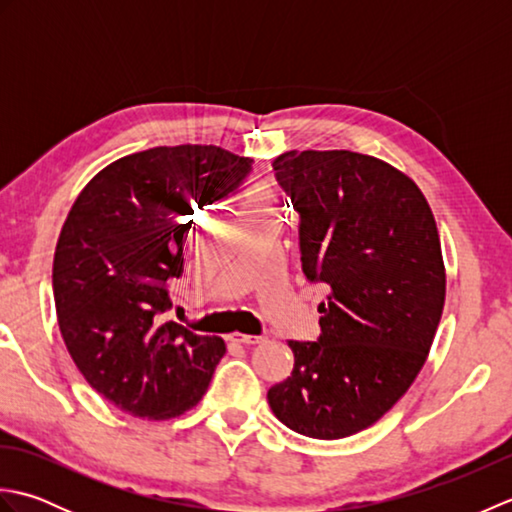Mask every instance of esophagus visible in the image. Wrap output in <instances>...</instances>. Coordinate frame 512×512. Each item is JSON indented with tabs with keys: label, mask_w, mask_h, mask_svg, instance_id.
Listing matches in <instances>:
<instances>
[{
	"label": "esophagus",
	"mask_w": 512,
	"mask_h": 512,
	"mask_svg": "<svg viewBox=\"0 0 512 512\" xmlns=\"http://www.w3.org/2000/svg\"><path fill=\"white\" fill-rule=\"evenodd\" d=\"M233 343H242V345H255V343H262L266 341V336H255V334H239V332H233L231 336H228Z\"/></svg>",
	"instance_id": "34e87169"
}]
</instances>
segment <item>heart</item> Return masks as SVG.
I'll use <instances>...</instances> for the list:
<instances>
[{"mask_svg":"<svg viewBox=\"0 0 512 512\" xmlns=\"http://www.w3.org/2000/svg\"><path fill=\"white\" fill-rule=\"evenodd\" d=\"M262 198H266V193L262 189H255L253 193H250V202H248L250 209H257V202L262 200Z\"/></svg>","mask_w":512,"mask_h":512,"instance_id":"b5f03b06","label":"heart"}]
</instances>
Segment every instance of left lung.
<instances>
[{"mask_svg": "<svg viewBox=\"0 0 512 512\" xmlns=\"http://www.w3.org/2000/svg\"><path fill=\"white\" fill-rule=\"evenodd\" d=\"M277 182L299 215L301 270L325 284L317 341H288L268 389L288 429L339 440L372 427L416 380L444 308L436 220L416 182L356 151H286Z\"/></svg>", "mask_w": 512, "mask_h": 512, "instance_id": "8db88e82", "label": "left lung"}]
</instances>
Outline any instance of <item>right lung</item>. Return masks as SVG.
I'll return each mask as SVG.
<instances>
[{
    "label": "right lung",
    "instance_id": "obj_1",
    "mask_svg": "<svg viewBox=\"0 0 512 512\" xmlns=\"http://www.w3.org/2000/svg\"><path fill=\"white\" fill-rule=\"evenodd\" d=\"M250 160L215 145L154 147L85 184L52 264L59 330L94 391L136 418L169 420L202 400L226 352L176 321L167 281L184 270L189 215L226 198Z\"/></svg>",
    "mask_w": 512,
    "mask_h": 512
}]
</instances>
